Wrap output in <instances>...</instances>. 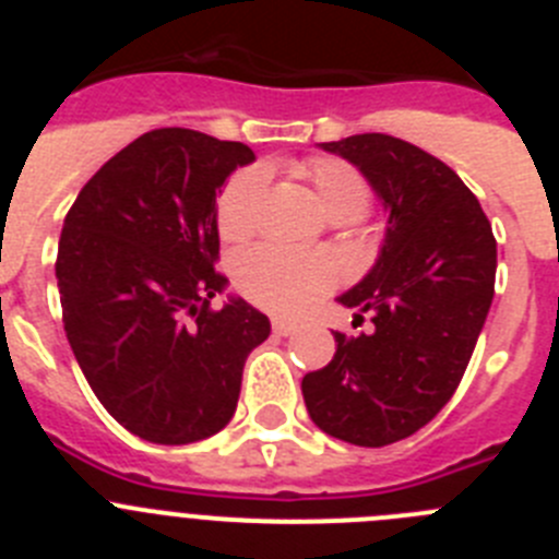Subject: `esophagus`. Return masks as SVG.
Masks as SVG:
<instances>
[{
	"label": "esophagus",
	"mask_w": 559,
	"mask_h": 559,
	"mask_svg": "<svg viewBox=\"0 0 559 559\" xmlns=\"http://www.w3.org/2000/svg\"><path fill=\"white\" fill-rule=\"evenodd\" d=\"M271 330H274L276 335H294L296 324L288 322V319H274V322H271Z\"/></svg>",
	"instance_id": "obj_1"
}]
</instances>
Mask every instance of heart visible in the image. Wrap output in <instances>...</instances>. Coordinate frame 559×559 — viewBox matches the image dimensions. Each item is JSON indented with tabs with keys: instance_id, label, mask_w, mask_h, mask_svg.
I'll list each match as a JSON object with an SVG mask.
<instances>
[{
	"instance_id": "1",
	"label": "heart",
	"mask_w": 559,
	"mask_h": 559,
	"mask_svg": "<svg viewBox=\"0 0 559 559\" xmlns=\"http://www.w3.org/2000/svg\"><path fill=\"white\" fill-rule=\"evenodd\" d=\"M296 176L310 185L316 204L330 221L349 224L367 215L372 187L364 173L335 156H313L294 167ZM263 167L249 165L231 173L215 201V224L224 240H246L254 235L263 206ZM335 263L319 251H290L280 246H254L235 263V285L246 299L271 313L296 316L322 299L335 285Z\"/></svg>"
}]
</instances>
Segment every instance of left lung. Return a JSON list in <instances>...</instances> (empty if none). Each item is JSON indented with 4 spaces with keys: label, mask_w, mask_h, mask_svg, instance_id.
Here are the masks:
<instances>
[{
    "label": "left lung",
    "mask_w": 559,
    "mask_h": 559,
    "mask_svg": "<svg viewBox=\"0 0 559 559\" xmlns=\"http://www.w3.org/2000/svg\"><path fill=\"white\" fill-rule=\"evenodd\" d=\"M389 210L378 263L341 305L369 333H335L328 367L302 378L324 433L383 448L428 426L462 383L496 294V237L481 204L437 156L389 133L324 142Z\"/></svg>",
    "instance_id": "1"
}]
</instances>
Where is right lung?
<instances>
[{
  "instance_id": "obj_1",
  "label": "right lung",
  "mask_w": 559,
  "mask_h": 559,
  "mask_svg": "<svg viewBox=\"0 0 559 559\" xmlns=\"http://www.w3.org/2000/svg\"><path fill=\"white\" fill-rule=\"evenodd\" d=\"M251 159L243 142L156 128L111 156L63 221L56 276L69 347L106 412L156 445L218 433L246 358L271 333L243 299L210 308L226 285L215 192Z\"/></svg>"
}]
</instances>
